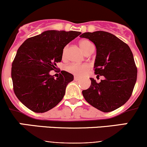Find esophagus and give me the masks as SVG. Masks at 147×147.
Segmentation results:
<instances>
[{
    "label": "esophagus",
    "mask_w": 147,
    "mask_h": 147,
    "mask_svg": "<svg viewBox=\"0 0 147 147\" xmlns=\"http://www.w3.org/2000/svg\"><path fill=\"white\" fill-rule=\"evenodd\" d=\"M74 80H79V78L77 76H75L74 77Z\"/></svg>",
    "instance_id": "esophagus-1"
}]
</instances>
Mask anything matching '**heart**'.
Listing matches in <instances>:
<instances>
[{
	"mask_svg": "<svg viewBox=\"0 0 147 147\" xmlns=\"http://www.w3.org/2000/svg\"><path fill=\"white\" fill-rule=\"evenodd\" d=\"M80 47L81 50L84 53H85L91 47H92V44L91 43L90 40H82L80 41L79 42ZM65 50H66V47H65L64 50H63V55H65ZM65 69L66 71H67L69 73H72L75 75H78V76H80V75H82V74H84V72H87L89 69V66L87 64H75V63H72V64L68 65L67 66L65 67Z\"/></svg>",
	"mask_w": 147,
	"mask_h": 147,
	"instance_id": "heart-1",
	"label": "heart"
}]
</instances>
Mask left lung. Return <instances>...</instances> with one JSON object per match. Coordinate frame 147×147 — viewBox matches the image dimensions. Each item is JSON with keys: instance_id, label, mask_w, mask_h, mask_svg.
<instances>
[{"instance_id": "left-lung-1", "label": "left lung", "mask_w": 147, "mask_h": 147, "mask_svg": "<svg viewBox=\"0 0 147 147\" xmlns=\"http://www.w3.org/2000/svg\"><path fill=\"white\" fill-rule=\"evenodd\" d=\"M80 38H87L96 46L94 73L105 77L100 83L90 78V88L82 94L90 105L104 112L122 106L132 94L137 77L134 56L127 44L105 31L84 32Z\"/></svg>"}]
</instances>
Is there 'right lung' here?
Instances as JSON below:
<instances>
[{
	"label": "right lung",
	"mask_w": 147,
	"mask_h": 147,
	"mask_svg": "<svg viewBox=\"0 0 147 147\" xmlns=\"http://www.w3.org/2000/svg\"><path fill=\"white\" fill-rule=\"evenodd\" d=\"M80 34L78 31H44L28 38L18 48L12 63L13 90L32 112H47L63 100L74 76L63 70L55 79L50 72L61 62L65 46Z\"/></svg>",
	"instance_id": "obj_1"
}]
</instances>
